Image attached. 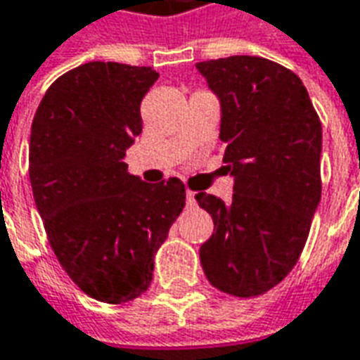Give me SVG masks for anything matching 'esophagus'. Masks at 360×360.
Here are the masks:
<instances>
[{"label":"esophagus","instance_id":"1","mask_svg":"<svg viewBox=\"0 0 360 360\" xmlns=\"http://www.w3.org/2000/svg\"><path fill=\"white\" fill-rule=\"evenodd\" d=\"M195 193H193V191H187V206H195Z\"/></svg>","mask_w":360,"mask_h":360}]
</instances>
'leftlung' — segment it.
<instances>
[{
	"mask_svg": "<svg viewBox=\"0 0 360 360\" xmlns=\"http://www.w3.org/2000/svg\"><path fill=\"white\" fill-rule=\"evenodd\" d=\"M221 105L219 139L233 198L195 196L214 219L200 247L212 285L257 297L293 270L320 202L322 125L301 79L257 56L196 63Z\"/></svg>",
	"mask_w": 360,
	"mask_h": 360,
	"instance_id": "1",
	"label": "left lung"
}]
</instances>
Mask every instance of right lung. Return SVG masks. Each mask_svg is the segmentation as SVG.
<instances>
[{"label": "right lung", "mask_w": 360, "mask_h": 360, "mask_svg": "<svg viewBox=\"0 0 360 360\" xmlns=\"http://www.w3.org/2000/svg\"><path fill=\"white\" fill-rule=\"evenodd\" d=\"M158 77L84 63L48 89L30 131V185L51 249L79 289L110 304L148 289L154 255L185 206L183 181L144 183L123 162Z\"/></svg>", "instance_id": "obj_1"}]
</instances>
